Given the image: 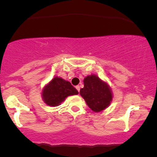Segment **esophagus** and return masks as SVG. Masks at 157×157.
Wrapping results in <instances>:
<instances>
[{
	"label": "esophagus",
	"mask_w": 157,
	"mask_h": 157,
	"mask_svg": "<svg viewBox=\"0 0 157 157\" xmlns=\"http://www.w3.org/2000/svg\"><path fill=\"white\" fill-rule=\"evenodd\" d=\"M75 88H76V89L77 90V91H80V86H77Z\"/></svg>",
	"instance_id": "1"
}]
</instances>
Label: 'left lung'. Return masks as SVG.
Masks as SVG:
<instances>
[{
	"label": "left lung",
	"instance_id": "left-lung-1",
	"mask_svg": "<svg viewBox=\"0 0 157 157\" xmlns=\"http://www.w3.org/2000/svg\"><path fill=\"white\" fill-rule=\"evenodd\" d=\"M83 82L84 87L80 94L90 109L94 112L107 109L113 100L112 91L107 82L95 75H88Z\"/></svg>",
	"mask_w": 157,
	"mask_h": 157
}]
</instances>
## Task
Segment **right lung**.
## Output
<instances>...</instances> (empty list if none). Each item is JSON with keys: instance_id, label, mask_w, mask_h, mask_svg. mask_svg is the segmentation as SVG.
<instances>
[{"instance_id": "add662e5", "label": "right lung", "mask_w": 157, "mask_h": 157, "mask_svg": "<svg viewBox=\"0 0 157 157\" xmlns=\"http://www.w3.org/2000/svg\"><path fill=\"white\" fill-rule=\"evenodd\" d=\"M41 94L46 105L55 107L60 105L67 97L78 94V91L70 82L61 77H55L44 86Z\"/></svg>"}]
</instances>
